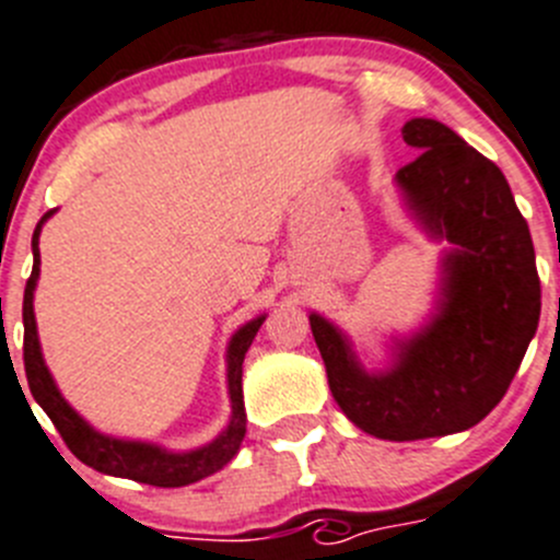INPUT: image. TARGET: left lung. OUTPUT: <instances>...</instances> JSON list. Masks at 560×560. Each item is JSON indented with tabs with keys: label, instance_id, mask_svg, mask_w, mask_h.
I'll return each instance as SVG.
<instances>
[{
	"label": "left lung",
	"instance_id": "obj_1",
	"mask_svg": "<svg viewBox=\"0 0 560 560\" xmlns=\"http://www.w3.org/2000/svg\"><path fill=\"white\" fill-rule=\"evenodd\" d=\"M404 140L420 154L398 187L442 259L436 315L384 373H368L351 342L310 315L339 409L389 442L447 436L478 425L503 400L541 315V284L527 221L503 171L433 118H411Z\"/></svg>",
	"mask_w": 560,
	"mask_h": 560
}]
</instances>
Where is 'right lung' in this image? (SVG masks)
<instances>
[{
	"label": "right lung",
	"instance_id": "add662e5",
	"mask_svg": "<svg viewBox=\"0 0 560 560\" xmlns=\"http://www.w3.org/2000/svg\"><path fill=\"white\" fill-rule=\"evenodd\" d=\"M55 209H49L38 221L33 234V273H30L27 287H24V373H27L30 392H33L35 404L49 415L60 436L66 439L68 451L74 453L82 464L98 469L104 475H115V478H129L138 483L162 486V489H174V486L196 483V480L207 478V475L218 472L226 467L240 451V442L245 436V406H243V359L248 353L250 342H254L256 331L262 326L265 315L256 320L245 323L237 328V334L229 342L226 351V378H229V400H232V420H229L226 431L209 442L207 447H198L190 453H168L162 447L149 445V442H127V439H113L98 433L96 428L88 425L66 398L57 389L55 378H51L49 368L44 362L38 342V326H35L33 312V292L38 284L40 273V250L38 237L40 226Z\"/></svg>",
	"mask_w": 560,
	"mask_h": 560
}]
</instances>
